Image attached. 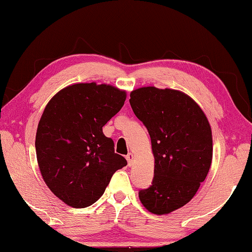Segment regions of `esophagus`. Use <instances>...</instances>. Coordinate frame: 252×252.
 <instances>
[{
    "label": "esophagus",
    "instance_id": "obj_1",
    "mask_svg": "<svg viewBox=\"0 0 252 252\" xmlns=\"http://www.w3.org/2000/svg\"><path fill=\"white\" fill-rule=\"evenodd\" d=\"M133 154H131V153H129L127 154L126 156V161H127V165L129 166H132V163H133Z\"/></svg>",
    "mask_w": 252,
    "mask_h": 252
}]
</instances>
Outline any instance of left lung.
<instances>
[{
  "label": "left lung",
  "instance_id": "left-lung-1",
  "mask_svg": "<svg viewBox=\"0 0 252 252\" xmlns=\"http://www.w3.org/2000/svg\"><path fill=\"white\" fill-rule=\"evenodd\" d=\"M130 97L155 156L153 183L139 190V198L149 212L168 214L187 204L205 181L213 155L210 123L201 107L176 90L141 87Z\"/></svg>",
  "mask_w": 252,
  "mask_h": 252
}]
</instances>
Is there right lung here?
I'll return each mask as SVG.
<instances>
[{
  "mask_svg": "<svg viewBox=\"0 0 252 252\" xmlns=\"http://www.w3.org/2000/svg\"><path fill=\"white\" fill-rule=\"evenodd\" d=\"M126 97L117 87L82 83L58 92L47 104L35 134L37 160L47 186L67 205H92L115 171L126 166L102 130Z\"/></svg>",
  "mask_w": 252,
  "mask_h": 252,
  "instance_id": "obj_1",
  "label": "right lung"
}]
</instances>
